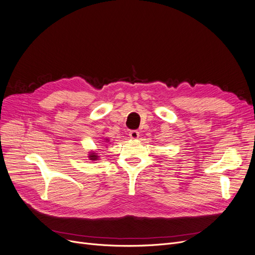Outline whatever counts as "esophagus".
Masks as SVG:
<instances>
[{
    "label": "esophagus",
    "instance_id": "esophagus-1",
    "mask_svg": "<svg viewBox=\"0 0 255 255\" xmlns=\"http://www.w3.org/2000/svg\"><path fill=\"white\" fill-rule=\"evenodd\" d=\"M129 136L132 139H137L139 137V132L137 130H131L129 132Z\"/></svg>",
    "mask_w": 255,
    "mask_h": 255
}]
</instances>
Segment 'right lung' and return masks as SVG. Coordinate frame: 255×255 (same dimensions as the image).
Instances as JSON below:
<instances>
[{"mask_svg": "<svg viewBox=\"0 0 255 255\" xmlns=\"http://www.w3.org/2000/svg\"><path fill=\"white\" fill-rule=\"evenodd\" d=\"M106 140H107V139H106ZM89 158H90V160H97V159H98V156H97L96 153H91L90 156H89Z\"/></svg>", "mask_w": 255, "mask_h": 255, "instance_id": "1", "label": "right lung"}]
</instances>
